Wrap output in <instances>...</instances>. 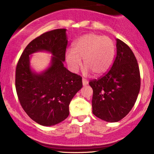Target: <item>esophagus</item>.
<instances>
[{
  "label": "esophagus",
  "mask_w": 154,
  "mask_h": 154,
  "mask_svg": "<svg viewBox=\"0 0 154 154\" xmlns=\"http://www.w3.org/2000/svg\"><path fill=\"white\" fill-rule=\"evenodd\" d=\"M88 84V81L87 80V79H85V78H82V85H83L85 86V85H87Z\"/></svg>",
  "instance_id": "1"
}]
</instances>
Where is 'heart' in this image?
I'll return each instance as SVG.
<instances>
[{"label": "heart", "instance_id": "obj_1", "mask_svg": "<svg viewBox=\"0 0 154 154\" xmlns=\"http://www.w3.org/2000/svg\"><path fill=\"white\" fill-rule=\"evenodd\" d=\"M70 69L77 72L81 66V59L85 71L95 75H103L109 71L115 57V44L107 36L89 33L80 37L74 44L73 49H68L65 54Z\"/></svg>", "mask_w": 154, "mask_h": 154}]
</instances>
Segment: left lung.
Segmentation results:
<instances>
[{
	"label": "left lung",
	"instance_id": "1",
	"mask_svg": "<svg viewBox=\"0 0 154 154\" xmlns=\"http://www.w3.org/2000/svg\"><path fill=\"white\" fill-rule=\"evenodd\" d=\"M93 113L109 122L123 119L135 105L140 88V75L130 48L116 39V55L110 70L98 79H92Z\"/></svg>",
	"mask_w": 154,
	"mask_h": 154
}]
</instances>
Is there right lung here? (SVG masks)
<instances>
[{"instance_id": "add662e5", "label": "right lung", "mask_w": 154, "mask_h": 154, "mask_svg": "<svg viewBox=\"0 0 154 154\" xmlns=\"http://www.w3.org/2000/svg\"><path fill=\"white\" fill-rule=\"evenodd\" d=\"M67 43L65 29L46 32L28 44L17 64L15 86L19 103L32 119L43 126L67 118L70 102L82 87V77L63 66ZM38 50L54 56L51 66L40 75L29 67V55Z\"/></svg>"}]
</instances>
